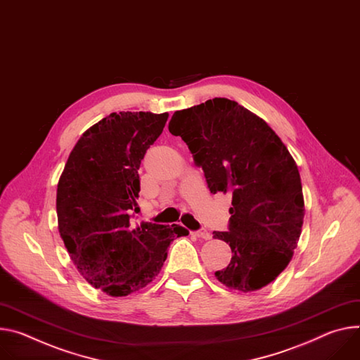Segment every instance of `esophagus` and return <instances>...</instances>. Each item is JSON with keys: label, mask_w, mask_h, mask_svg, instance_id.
<instances>
[{"label": "esophagus", "mask_w": 360, "mask_h": 360, "mask_svg": "<svg viewBox=\"0 0 360 360\" xmlns=\"http://www.w3.org/2000/svg\"><path fill=\"white\" fill-rule=\"evenodd\" d=\"M193 236H197L198 238H204V240H210L212 236H211V233H208L205 228H201V230H198V231H195L193 233Z\"/></svg>", "instance_id": "obj_1"}]
</instances>
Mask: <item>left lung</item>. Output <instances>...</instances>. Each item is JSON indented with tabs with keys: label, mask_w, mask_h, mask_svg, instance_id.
Listing matches in <instances>:
<instances>
[{
	"label": "left lung",
	"mask_w": 360,
	"mask_h": 360,
	"mask_svg": "<svg viewBox=\"0 0 360 360\" xmlns=\"http://www.w3.org/2000/svg\"><path fill=\"white\" fill-rule=\"evenodd\" d=\"M168 127L188 145L210 191L233 193L228 231L212 233L233 252L215 271L218 281L244 292L274 281L304 218L300 174L285 145L263 119L225 97L175 112Z\"/></svg>",
	"instance_id": "1"
}]
</instances>
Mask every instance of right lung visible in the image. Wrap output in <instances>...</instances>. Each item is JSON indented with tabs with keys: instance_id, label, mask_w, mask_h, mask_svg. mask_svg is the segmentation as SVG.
<instances>
[{
	"instance_id": "obj_1",
	"label": "right lung",
	"mask_w": 360,
	"mask_h": 360,
	"mask_svg": "<svg viewBox=\"0 0 360 360\" xmlns=\"http://www.w3.org/2000/svg\"><path fill=\"white\" fill-rule=\"evenodd\" d=\"M168 113L119 112L93 124L73 148L57 185L58 231L79 273L94 288L123 297L160 271L169 244L186 228L142 222L138 169Z\"/></svg>"
}]
</instances>
